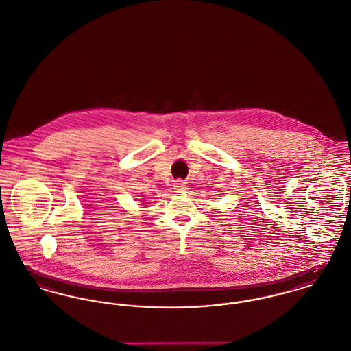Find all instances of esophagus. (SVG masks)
Here are the masks:
<instances>
[{"mask_svg":"<svg viewBox=\"0 0 351 351\" xmlns=\"http://www.w3.org/2000/svg\"><path fill=\"white\" fill-rule=\"evenodd\" d=\"M173 188H175V191L176 192H180V193H183V192H186V183L183 182V180H176L175 183H173Z\"/></svg>","mask_w":351,"mask_h":351,"instance_id":"obj_1","label":"esophagus"}]
</instances>
